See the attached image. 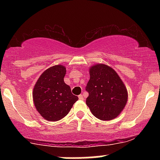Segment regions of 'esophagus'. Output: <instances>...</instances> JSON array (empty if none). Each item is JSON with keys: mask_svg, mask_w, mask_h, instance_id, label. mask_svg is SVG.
I'll list each match as a JSON object with an SVG mask.
<instances>
[{"mask_svg": "<svg viewBox=\"0 0 160 160\" xmlns=\"http://www.w3.org/2000/svg\"><path fill=\"white\" fill-rule=\"evenodd\" d=\"M78 98H79V99H80V100H83L84 96L82 95H78Z\"/></svg>", "mask_w": 160, "mask_h": 160, "instance_id": "esophagus-1", "label": "esophagus"}]
</instances>
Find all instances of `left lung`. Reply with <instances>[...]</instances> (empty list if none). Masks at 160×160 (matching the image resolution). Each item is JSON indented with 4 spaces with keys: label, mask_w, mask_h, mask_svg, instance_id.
Masks as SVG:
<instances>
[{
    "label": "left lung",
    "mask_w": 160,
    "mask_h": 160,
    "mask_svg": "<svg viewBox=\"0 0 160 160\" xmlns=\"http://www.w3.org/2000/svg\"><path fill=\"white\" fill-rule=\"evenodd\" d=\"M86 90L89 92L86 105L95 117L111 120L120 114L128 101V91L117 73L104 64L89 68Z\"/></svg>",
    "instance_id": "8db88e82"
}]
</instances>
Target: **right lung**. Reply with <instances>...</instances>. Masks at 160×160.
Returning <instances> with one entry per match:
<instances>
[{
    "instance_id": "1",
    "label": "right lung",
    "mask_w": 160,
    "mask_h": 160,
    "mask_svg": "<svg viewBox=\"0 0 160 160\" xmlns=\"http://www.w3.org/2000/svg\"><path fill=\"white\" fill-rule=\"evenodd\" d=\"M66 68L56 65L42 73L33 89V102L38 113L48 121H58L69 113L78 97L64 82Z\"/></svg>"
}]
</instances>
